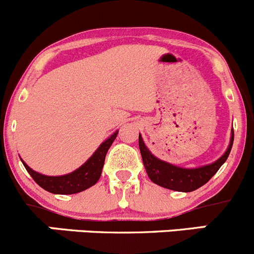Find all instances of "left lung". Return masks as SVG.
Here are the masks:
<instances>
[{
	"instance_id": "left-lung-1",
	"label": "left lung",
	"mask_w": 254,
	"mask_h": 254,
	"mask_svg": "<svg viewBox=\"0 0 254 254\" xmlns=\"http://www.w3.org/2000/svg\"><path fill=\"white\" fill-rule=\"evenodd\" d=\"M233 128L231 132V139L230 145H228L227 150L223 153L221 158H218L216 162L211 164L202 165L199 168H182L173 165L170 163L160 160L159 158L154 157L147 145L144 144L142 139V135L139 134V150L142 154L143 164H144L145 172H147L148 177L152 180L154 184L160 185V187L165 188V189L175 190V191H184L190 192L194 190L199 189L202 185L206 184L213 175L217 173L221 165L226 162L228 158V154L231 152V148L233 144Z\"/></svg>"
}]
</instances>
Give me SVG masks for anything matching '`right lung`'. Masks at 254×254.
Here are the masks:
<instances>
[{
  "label": "right lung",
  "instance_id": "obj_1",
  "mask_svg": "<svg viewBox=\"0 0 254 254\" xmlns=\"http://www.w3.org/2000/svg\"><path fill=\"white\" fill-rule=\"evenodd\" d=\"M117 134H119V130H116L105 142H102L101 145L96 149V152L81 167L77 168L72 173H69V174L60 175V177H48V175H43L34 172L23 160H22V163H23L24 168L29 173V175L33 178L34 182L47 191L60 195L76 194V192L89 189L90 187L96 184L97 180L100 179L107 150L111 147L114 140L116 139Z\"/></svg>",
  "mask_w": 254,
  "mask_h": 254
}]
</instances>
